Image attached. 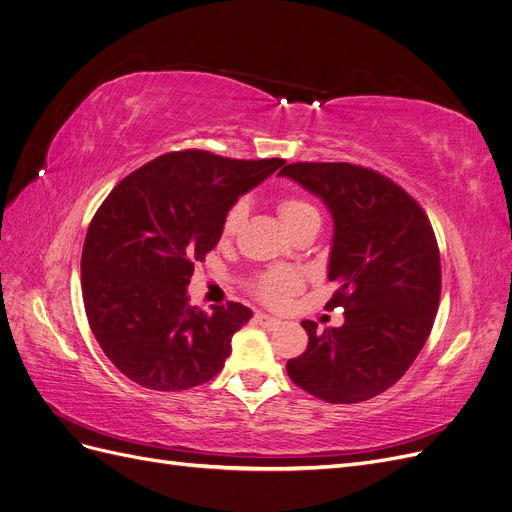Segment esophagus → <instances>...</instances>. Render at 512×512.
<instances>
[{"label":"esophagus","instance_id":"obj_1","mask_svg":"<svg viewBox=\"0 0 512 512\" xmlns=\"http://www.w3.org/2000/svg\"><path fill=\"white\" fill-rule=\"evenodd\" d=\"M256 321H258L260 325H264V327H269V330H273V327H277V325L281 323L277 317H271V315H267V313H256Z\"/></svg>","mask_w":512,"mask_h":512}]
</instances>
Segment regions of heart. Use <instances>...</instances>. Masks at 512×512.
Instances as JSON below:
<instances>
[{
  "label": "heart",
  "mask_w": 512,
  "mask_h": 512,
  "mask_svg": "<svg viewBox=\"0 0 512 512\" xmlns=\"http://www.w3.org/2000/svg\"><path fill=\"white\" fill-rule=\"evenodd\" d=\"M277 214L283 222V227L288 229L290 233L306 222H313L319 220V212L313 206L311 201H306L302 197L296 195H285L279 199L277 203ZM245 216H248V206H245V201H237L229 208V212L224 214L222 220V229H220V237L227 241L233 239L239 229L243 227ZM300 288V279L296 273L292 271H269L264 273L256 279L254 283V294L267 304L279 306L285 300H288L294 292H298Z\"/></svg>",
  "instance_id": "obj_1"
}]
</instances>
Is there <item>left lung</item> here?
<instances>
[{
    "instance_id": "1",
    "label": "left lung",
    "mask_w": 512,
    "mask_h": 512,
    "mask_svg": "<svg viewBox=\"0 0 512 512\" xmlns=\"http://www.w3.org/2000/svg\"><path fill=\"white\" fill-rule=\"evenodd\" d=\"M281 176L317 195L334 218L327 279L338 285L327 309L340 327L302 321L309 346L288 376L327 403H361L391 388L433 330L441 260L431 220L391 178L353 163L298 161Z\"/></svg>"
}]
</instances>
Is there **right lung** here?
I'll use <instances>...</instances> for the list:
<instances>
[{"label":"right lung","mask_w":512,"mask_h":512,"mask_svg":"<svg viewBox=\"0 0 512 512\" xmlns=\"http://www.w3.org/2000/svg\"><path fill=\"white\" fill-rule=\"evenodd\" d=\"M285 159L174 151L128 174L96 210L81 252V294L92 334L117 370L153 391L212 380L252 311L189 304L195 264L220 239L224 214Z\"/></svg>","instance_id":"obj_1"}]
</instances>
